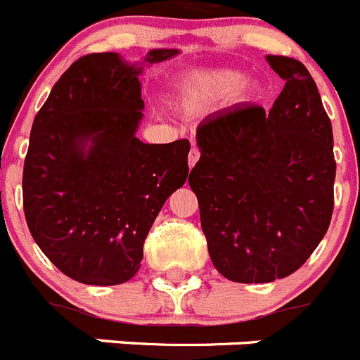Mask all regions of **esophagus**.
I'll return each instance as SVG.
<instances>
[{
  "mask_svg": "<svg viewBox=\"0 0 360 360\" xmlns=\"http://www.w3.org/2000/svg\"><path fill=\"white\" fill-rule=\"evenodd\" d=\"M198 160H200V149L196 148V144L193 142V148H191L189 151V167H195V164Z\"/></svg>",
  "mask_w": 360,
  "mask_h": 360,
  "instance_id": "34e87169",
  "label": "esophagus"
}]
</instances>
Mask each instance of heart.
<instances>
[{
    "label": "heart",
    "mask_w": 360,
    "mask_h": 360,
    "mask_svg": "<svg viewBox=\"0 0 360 360\" xmlns=\"http://www.w3.org/2000/svg\"><path fill=\"white\" fill-rule=\"evenodd\" d=\"M241 72L231 68L193 72L178 82V91L184 104L198 106L209 101L227 97L241 84ZM240 88H245V82Z\"/></svg>",
    "instance_id": "1"
}]
</instances>
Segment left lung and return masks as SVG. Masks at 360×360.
I'll list each match as a JSON object with an SVG mask.
<instances>
[{
  "label": "left lung",
  "instance_id": "8db88e82",
  "mask_svg": "<svg viewBox=\"0 0 360 360\" xmlns=\"http://www.w3.org/2000/svg\"><path fill=\"white\" fill-rule=\"evenodd\" d=\"M266 61L285 88L265 115L243 104L196 129L200 160L189 174L202 231L219 274L270 283L307 262L333 212V133L303 63Z\"/></svg>",
  "mask_w": 360,
  "mask_h": 360
}]
</instances>
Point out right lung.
<instances>
[{
    "label": "right lung",
    "instance_id": "obj_1",
    "mask_svg": "<svg viewBox=\"0 0 360 360\" xmlns=\"http://www.w3.org/2000/svg\"><path fill=\"white\" fill-rule=\"evenodd\" d=\"M178 50H151L149 65ZM142 68L88 53L37 111L23 167L27 225L44 256L84 285H120L141 269L165 200L186 184L189 141L144 144Z\"/></svg>",
    "mask_w": 360,
    "mask_h": 360
}]
</instances>
